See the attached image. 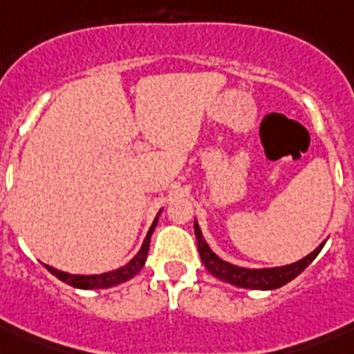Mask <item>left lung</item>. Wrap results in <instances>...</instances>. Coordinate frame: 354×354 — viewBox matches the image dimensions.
I'll return each mask as SVG.
<instances>
[{
    "label": "left lung",
    "instance_id": "1",
    "mask_svg": "<svg viewBox=\"0 0 354 354\" xmlns=\"http://www.w3.org/2000/svg\"><path fill=\"white\" fill-rule=\"evenodd\" d=\"M194 235H196V244H198V253L202 263L211 275H215L221 281H226L230 285L241 286V288H252V290H274L279 286L286 285L288 281L301 274L308 264L313 263L316 255L322 252L324 244H319L313 253H308L307 257L301 261L286 264V266H275V268H241L232 263L222 261L216 253L211 252L207 242L204 241V235L200 232L198 224L194 222Z\"/></svg>",
    "mask_w": 354,
    "mask_h": 354
}]
</instances>
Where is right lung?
Returning a JSON list of instances; mask_svg holds the SVG:
<instances>
[{
	"mask_svg": "<svg viewBox=\"0 0 354 354\" xmlns=\"http://www.w3.org/2000/svg\"><path fill=\"white\" fill-rule=\"evenodd\" d=\"M160 213L156 215L149 233H147V236H145L143 244H141V250L136 253V257H133L130 263H127L124 266H121V268L112 270V272H104V274H99V275H77V274H68V272H60V270L53 268V266H47V264H44V266H46V268L49 270L55 277L64 281L66 285L75 286V288H82V290H95V288H110V286L121 285V283H124V281L132 279L133 275H138L139 270L145 266V261H147V255H149L150 236H152V232H154L156 224H158Z\"/></svg>",
	"mask_w": 354,
	"mask_h": 354,
	"instance_id": "obj_1",
	"label": "right lung"
}]
</instances>
